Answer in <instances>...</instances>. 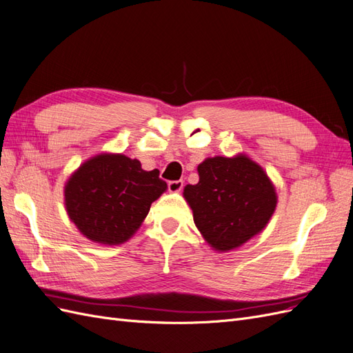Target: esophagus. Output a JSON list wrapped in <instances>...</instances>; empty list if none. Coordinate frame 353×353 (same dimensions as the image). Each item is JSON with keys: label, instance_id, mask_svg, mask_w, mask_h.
I'll use <instances>...</instances> for the list:
<instances>
[{"label": "esophagus", "instance_id": "1", "mask_svg": "<svg viewBox=\"0 0 353 353\" xmlns=\"http://www.w3.org/2000/svg\"><path fill=\"white\" fill-rule=\"evenodd\" d=\"M181 189H183V180L168 181V190L170 192H180Z\"/></svg>", "mask_w": 353, "mask_h": 353}]
</instances>
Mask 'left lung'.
Here are the masks:
<instances>
[{
  "label": "left lung",
  "mask_w": 353,
  "mask_h": 353,
  "mask_svg": "<svg viewBox=\"0 0 353 353\" xmlns=\"http://www.w3.org/2000/svg\"><path fill=\"white\" fill-rule=\"evenodd\" d=\"M199 181L183 196L193 221L215 251L227 252L264 230L277 195L263 167L243 154L207 158L198 165Z\"/></svg>",
  "instance_id": "obj_1"
}]
</instances>
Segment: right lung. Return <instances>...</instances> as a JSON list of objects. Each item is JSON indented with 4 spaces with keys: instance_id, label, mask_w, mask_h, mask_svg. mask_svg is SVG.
<instances>
[{
    "instance_id": "right-lung-1",
    "label": "right lung",
    "mask_w": 353,
    "mask_h": 353,
    "mask_svg": "<svg viewBox=\"0 0 353 353\" xmlns=\"http://www.w3.org/2000/svg\"><path fill=\"white\" fill-rule=\"evenodd\" d=\"M158 170L145 172L123 154H99L72 174L64 188L70 220L89 241L119 245L129 241L165 192Z\"/></svg>"
}]
</instances>
